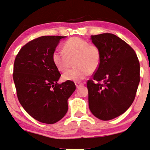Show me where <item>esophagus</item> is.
Listing matches in <instances>:
<instances>
[{
    "mask_svg": "<svg viewBox=\"0 0 150 150\" xmlns=\"http://www.w3.org/2000/svg\"><path fill=\"white\" fill-rule=\"evenodd\" d=\"M75 85H76V87L77 88V89H78V88L81 87V86L84 85V84H83L82 83H81V82H75Z\"/></svg>",
    "mask_w": 150,
    "mask_h": 150,
    "instance_id": "obj_1",
    "label": "esophagus"
}]
</instances>
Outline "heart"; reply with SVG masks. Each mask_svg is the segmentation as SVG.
I'll return each mask as SVG.
<instances>
[{
    "label": "heart",
    "mask_w": 150,
    "mask_h": 150,
    "mask_svg": "<svg viewBox=\"0 0 150 150\" xmlns=\"http://www.w3.org/2000/svg\"><path fill=\"white\" fill-rule=\"evenodd\" d=\"M52 60L58 70L64 72L70 67L73 61L75 68L64 73L66 81L79 82L99 67L101 60L100 48L90 45L88 41L78 37L70 38L64 44V52L56 50L52 54Z\"/></svg>",
    "instance_id": "b5f03b06"
}]
</instances>
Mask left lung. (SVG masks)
<instances>
[{
    "mask_svg": "<svg viewBox=\"0 0 150 150\" xmlns=\"http://www.w3.org/2000/svg\"><path fill=\"white\" fill-rule=\"evenodd\" d=\"M91 39L100 48L101 60L92 80L87 81L89 107L99 120H110L133 103L140 82V63L133 48L114 34Z\"/></svg>",
    "mask_w": 150,
    "mask_h": 150,
    "instance_id": "1",
    "label": "left lung"
}]
</instances>
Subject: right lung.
<instances>
[{
  "instance_id": "add662e5",
  "label": "right lung",
  "mask_w": 150,
  "mask_h": 150,
  "mask_svg": "<svg viewBox=\"0 0 150 150\" xmlns=\"http://www.w3.org/2000/svg\"><path fill=\"white\" fill-rule=\"evenodd\" d=\"M66 36L45 35L23 46L14 63L13 80L18 100L35 120L59 122L67 112L68 99L76 86L72 81L57 83L61 77L52 54Z\"/></svg>"
}]
</instances>
